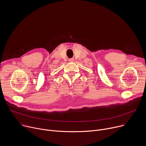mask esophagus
I'll use <instances>...</instances> for the list:
<instances>
[{
    "label": "esophagus",
    "mask_w": 146,
    "mask_h": 146,
    "mask_svg": "<svg viewBox=\"0 0 146 146\" xmlns=\"http://www.w3.org/2000/svg\"><path fill=\"white\" fill-rule=\"evenodd\" d=\"M69 60L70 62H72L74 61V59H72H72H70Z\"/></svg>",
    "instance_id": "obj_1"
}]
</instances>
